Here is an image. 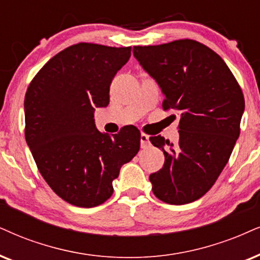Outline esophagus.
Here are the masks:
<instances>
[{"mask_svg":"<svg viewBox=\"0 0 260 260\" xmlns=\"http://www.w3.org/2000/svg\"><path fill=\"white\" fill-rule=\"evenodd\" d=\"M140 145L143 149H147L150 146V140H149V136L145 133H141L140 136Z\"/></svg>","mask_w":260,"mask_h":260,"instance_id":"obj_1","label":"esophagus"}]
</instances>
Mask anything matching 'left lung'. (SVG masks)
<instances>
[{
	"instance_id": "1",
	"label": "left lung",
	"mask_w": 260,
	"mask_h": 260,
	"mask_svg": "<svg viewBox=\"0 0 260 260\" xmlns=\"http://www.w3.org/2000/svg\"><path fill=\"white\" fill-rule=\"evenodd\" d=\"M133 54L162 88L163 110L180 114L176 145L150 138L166 157L163 168L150 175L153 194L172 205L194 202L228 163L240 136L244 93L222 57L193 39L137 45Z\"/></svg>"
}]
</instances>
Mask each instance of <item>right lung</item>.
<instances>
[{
    "mask_svg": "<svg viewBox=\"0 0 260 260\" xmlns=\"http://www.w3.org/2000/svg\"><path fill=\"white\" fill-rule=\"evenodd\" d=\"M131 47L71 45L50 58L25 94V139L37 168L56 194L79 208L101 205L113 194L121 167L140 147L137 127L101 133L94 108L109 104L117 71Z\"/></svg>",
    "mask_w": 260,
    "mask_h": 260,
    "instance_id": "add662e5",
    "label": "right lung"
}]
</instances>
